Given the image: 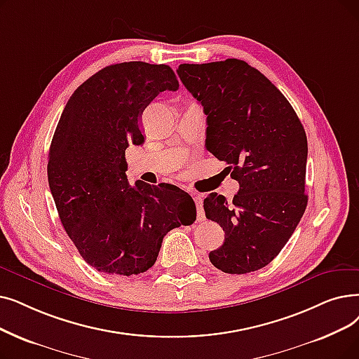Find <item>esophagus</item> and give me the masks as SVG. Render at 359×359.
<instances>
[{
	"label": "esophagus",
	"instance_id": "obj_1",
	"mask_svg": "<svg viewBox=\"0 0 359 359\" xmlns=\"http://www.w3.org/2000/svg\"><path fill=\"white\" fill-rule=\"evenodd\" d=\"M194 201H195V204H196V211H198V217H199V220H201V218H202V215H204V214H202V202H204V196H202V195H194Z\"/></svg>",
	"mask_w": 359,
	"mask_h": 359
}]
</instances>
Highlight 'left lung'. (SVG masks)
<instances>
[{
	"instance_id": "1",
	"label": "left lung",
	"mask_w": 359,
	"mask_h": 359,
	"mask_svg": "<svg viewBox=\"0 0 359 359\" xmlns=\"http://www.w3.org/2000/svg\"><path fill=\"white\" fill-rule=\"evenodd\" d=\"M177 74L204 108L207 149L239 182L231 202L215 192L204 199L207 218L224 230L210 261L229 274L257 271L282 251L308 204L302 123L283 93L243 60L180 65Z\"/></svg>"
}]
</instances>
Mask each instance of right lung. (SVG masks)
Here are the masks:
<instances>
[{"label":"right lung","instance_id":"obj_1","mask_svg":"<svg viewBox=\"0 0 359 359\" xmlns=\"http://www.w3.org/2000/svg\"><path fill=\"white\" fill-rule=\"evenodd\" d=\"M179 81L165 65L107 66L77 88L54 132L48 183L61 224L95 270L132 276L157 261L167 233L196 220L189 194L175 184L128 182L126 148L142 145L141 117Z\"/></svg>","mask_w":359,"mask_h":359}]
</instances>
